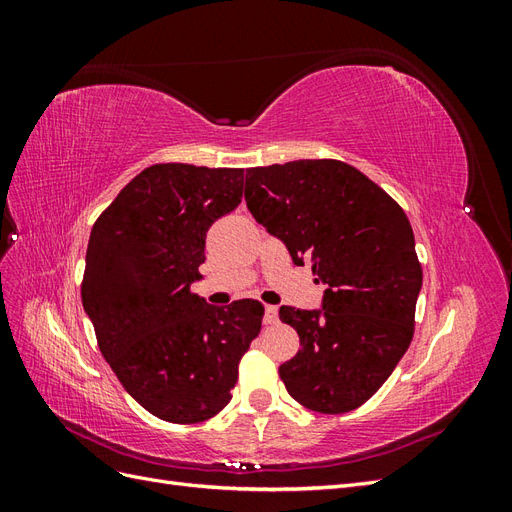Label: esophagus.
<instances>
[{
  "mask_svg": "<svg viewBox=\"0 0 512 512\" xmlns=\"http://www.w3.org/2000/svg\"><path fill=\"white\" fill-rule=\"evenodd\" d=\"M275 322H277V307L265 305V324H275Z\"/></svg>",
  "mask_w": 512,
  "mask_h": 512,
  "instance_id": "34e87169",
  "label": "esophagus"
}]
</instances>
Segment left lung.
I'll use <instances>...</instances> for the list:
<instances>
[{"instance_id": "8db88e82", "label": "left lung", "mask_w": 512, "mask_h": 512, "mask_svg": "<svg viewBox=\"0 0 512 512\" xmlns=\"http://www.w3.org/2000/svg\"><path fill=\"white\" fill-rule=\"evenodd\" d=\"M245 203L294 265L309 262L327 286L318 309L280 307L301 342L280 365L286 391L322 414L363 406L412 342L423 271L406 213L337 160L247 168Z\"/></svg>"}]
</instances>
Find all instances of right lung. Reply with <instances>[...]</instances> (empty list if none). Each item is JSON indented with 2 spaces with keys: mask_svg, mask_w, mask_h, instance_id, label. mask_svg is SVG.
I'll use <instances>...</instances> for the list:
<instances>
[{
  "mask_svg": "<svg viewBox=\"0 0 512 512\" xmlns=\"http://www.w3.org/2000/svg\"><path fill=\"white\" fill-rule=\"evenodd\" d=\"M243 168L153 164L91 228L83 307L100 352L138 404L168 423H200L232 397L260 333L254 299L209 305L200 282L207 230L235 211Z\"/></svg>",
  "mask_w": 512,
  "mask_h": 512,
  "instance_id": "1",
  "label": "right lung"
}]
</instances>
